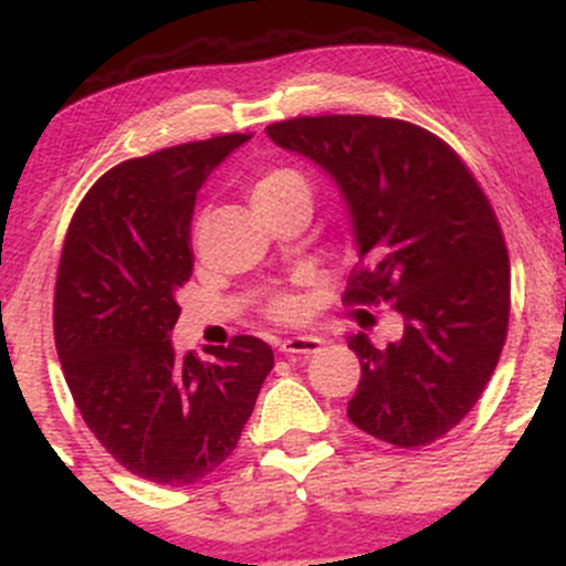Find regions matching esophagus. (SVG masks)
Segmentation results:
<instances>
[{
    "instance_id": "1",
    "label": "esophagus",
    "mask_w": 566,
    "mask_h": 566,
    "mask_svg": "<svg viewBox=\"0 0 566 566\" xmlns=\"http://www.w3.org/2000/svg\"><path fill=\"white\" fill-rule=\"evenodd\" d=\"M284 356H311V354H319L322 350V337L314 335H297V337H287V340L279 346Z\"/></svg>"
}]
</instances>
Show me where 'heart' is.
Listing matches in <instances>:
<instances>
[{"label": "heart", "instance_id": "obj_1", "mask_svg": "<svg viewBox=\"0 0 566 566\" xmlns=\"http://www.w3.org/2000/svg\"><path fill=\"white\" fill-rule=\"evenodd\" d=\"M250 199L255 210H269V207H276L290 199H305L311 205V184L295 167H269L252 184ZM265 314H269V319L282 324L297 322L303 316V301L297 295H290V292H282V295L271 297L269 305H265Z\"/></svg>", "mask_w": 566, "mask_h": 566}]
</instances>
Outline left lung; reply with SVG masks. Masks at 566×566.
<instances>
[{
	"instance_id": "8db88e82",
	"label": "left lung",
	"mask_w": 566,
	"mask_h": 566,
	"mask_svg": "<svg viewBox=\"0 0 566 566\" xmlns=\"http://www.w3.org/2000/svg\"><path fill=\"white\" fill-rule=\"evenodd\" d=\"M265 133L322 165L348 201L359 265L343 303L405 316L388 348L348 340L361 365L350 423L401 450L433 444L484 394L509 335L511 263L490 199L450 143L412 122L324 114Z\"/></svg>"
}]
</instances>
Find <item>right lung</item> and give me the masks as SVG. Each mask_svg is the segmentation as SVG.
Wrapping results in <instances>:
<instances>
[{
    "label": "right lung",
    "mask_w": 566,
    "mask_h": 566,
    "mask_svg": "<svg viewBox=\"0 0 566 566\" xmlns=\"http://www.w3.org/2000/svg\"><path fill=\"white\" fill-rule=\"evenodd\" d=\"M252 133L180 143L112 167L84 193L63 242L53 329L74 405L119 465L184 486L237 450L274 350L237 335L216 359H175V301L191 279L197 191Z\"/></svg>",
    "instance_id": "add662e5"
}]
</instances>
